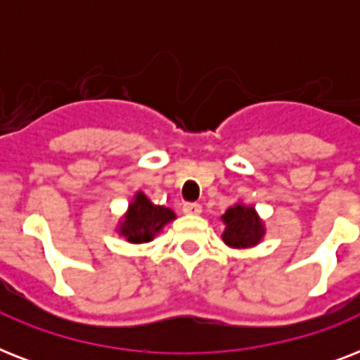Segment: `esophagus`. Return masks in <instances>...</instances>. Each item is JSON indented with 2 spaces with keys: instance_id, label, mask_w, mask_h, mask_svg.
<instances>
[{
  "instance_id": "1",
  "label": "esophagus",
  "mask_w": 360,
  "mask_h": 360,
  "mask_svg": "<svg viewBox=\"0 0 360 360\" xmlns=\"http://www.w3.org/2000/svg\"><path fill=\"white\" fill-rule=\"evenodd\" d=\"M183 213L185 214H200L202 213V205L200 203H194V202H188L183 205Z\"/></svg>"
}]
</instances>
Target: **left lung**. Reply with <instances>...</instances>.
<instances>
[{
  "instance_id": "left-lung-1",
  "label": "left lung",
  "mask_w": 360,
  "mask_h": 360,
  "mask_svg": "<svg viewBox=\"0 0 360 360\" xmlns=\"http://www.w3.org/2000/svg\"><path fill=\"white\" fill-rule=\"evenodd\" d=\"M220 220L224 224L222 240L230 248H252L265 236V226L252 205L236 203L220 217Z\"/></svg>"
}]
</instances>
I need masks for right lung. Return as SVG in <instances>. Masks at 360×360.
Returning <instances> with one entry per match:
<instances>
[{
  "label": "right lung",
  "mask_w": 360,
  "mask_h": 360,
  "mask_svg": "<svg viewBox=\"0 0 360 360\" xmlns=\"http://www.w3.org/2000/svg\"><path fill=\"white\" fill-rule=\"evenodd\" d=\"M172 220H175V213L172 209L155 205L143 192L138 191L117 226V233L134 245L149 243Z\"/></svg>",
  "instance_id": "right-lung-1"
}]
</instances>
